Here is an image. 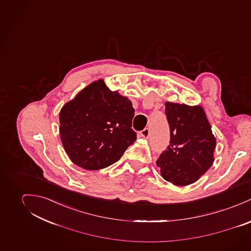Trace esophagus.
I'll return each mask as SVG.
<instances>
[{"instance_id":"esophagus-1","label":"esophagus","mask_w":251,"mask_h":251,"mask_svg":"<svg viewBox=\"0 0 251 251\" xmlns=\"http://www.w3.org/2000/svg\"><path fill=\"white\" fill-rule=\"evenodd\" d=\"M140 136H141L142 138H144V139H148V138L150 137V131H149V129H148V128L143 129V130L140 132Z\"/></svg>"}]
</instances>
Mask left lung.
Returning a JSON list of instances; mask_svg holds the SVG:
<instances>
[{
  "mask_svg": "<svg viewBox=\"0 0 251 251\" xmlns=\"http://www.w3.org/2000/svg\"><path fill=\"white\" fill-rule=\"evenodd\" d=\"M170 141L157 166L165 180L175 186L196 182L214 163L216 139L200 106L166 103Z\"/></svg>",
  "mask_w": 251,
  "mask_h": 251,
  "instance_id": "8db88e82",
  "label": "left lung"
}]
</instances>
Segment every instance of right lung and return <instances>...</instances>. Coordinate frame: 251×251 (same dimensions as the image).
Returning a JSON list of instances; mask_svg holds the SVG:
<instances>
[{
	"label": "right lung",
	"mask_w": 251,
	"mask_h": 251,
	"mask_svg": "<svg viewBox=\"0 0 251 251\" xmlns=\"http://www.w3.org/2000/svg\"><path fill=\"white\" fill-rule=\"evenodd\" d=\"M132 102L103 80L87 85L59 112V134L70 160L87 170L117 162L137 139Z\"/></svg>",
	"instance_id": "right-lung-1"
}]
</instances>
